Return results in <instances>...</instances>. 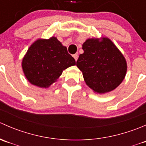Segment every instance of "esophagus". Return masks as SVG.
<instances>
[{
    "label": "esophagus",
    "instance_id": "1",
    "mask_svg": "<svg viewBox=\"0 0 146 146\" xmlns=\"http://www.w3.org/2000/svg\"><path fill=\"white\" fill-rule=\"evenodd\" d=\"M73 58H75V60H76V61L78 60V54H73Z\"/></svg>",
    "mask_w": 146,
    "mask_h": 146
}]
</instances>
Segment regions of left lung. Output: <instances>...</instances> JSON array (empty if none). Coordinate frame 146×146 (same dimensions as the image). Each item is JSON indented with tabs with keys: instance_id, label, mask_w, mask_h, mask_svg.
<instances>
[{
	"instance_id": "8db88e82",
	"label": "left lung",
	"mask_w": 146,
	"mask_h": 146,
	"mask_svg": "<svg viewBox=\"0 0 146 146\" xmlns=\"http://www.w3.org/2000/svg\"><path fill=\"white\" fill-rule=\"evenodd\" d=\"M84 53L76 66L82 72L87 85L95 92L105 93L119 86L126 73L121 53L108 38L89 39L82 44Z\"/></svg>"
}]
</instances>
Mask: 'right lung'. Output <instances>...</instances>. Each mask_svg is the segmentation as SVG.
Instances as JSON below:
<instances>
[{
	"instance_id": "1",
	"label": "right lung",
	"mask_w": 146,
	"mask_h": 146,
	"mask_svg": "<svg viewBox=\"0 0 146 146\" xmlns=\"http://www.w3.org/2000/svg\"><path fill=\"white\" fill-rule=\"evenodd\" d=\"M74 65V58L56 37L36 41L29 48L22 63L27 80L40 88L51 85L63 70Z\"/></svg>"
}]
</instances>
